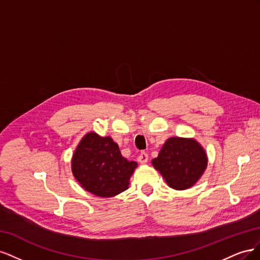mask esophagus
Masks as SVG:
<instances>
[{
	"label": "esophagus",
	"mask_w": 260,
	"mask_h": 260,
	"mask_svg": "<svg viewBox=\"0 0 260 260\" xmlns=\"http://www.w3.org/2000/svg\"><path fill=\"white\" fill-rule=\"evenodd\" d=\"M147 160H148V154H147V153L142 152V153H141V154L139 155V157H138V161H139V162L145 164V162H147Z\"/></svg>",
	"instance_id": "1"
}]
</instances>
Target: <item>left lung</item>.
<instances>
[{"mask_svg":"<svg viewBox=\"0 0 260 260\" xmlns=\"http://www.w3.org/2000/svg\"><path fill=\"white\" fill-rule=\"evenodd\" d=\"M152 162L170 187L185 190L205 171L207 156L195 140L175 137L166 141Z\"/></svg>","mask_w":260,"mask_h":260,"instance_id":"obj_1","label":"left lung"}]
</instances>
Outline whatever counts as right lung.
Listing matches in <instances>:
<instances>
[{
	"label": "right lung",
	"instance_id": "1",
	"mask_svg": "<svg viewBox=\"0 0 260 260\" xmlns=\"http://www.w3.org/2000/svg\"><path fill=\"white\" fill-rule=\"evenodd\" d=\"M136 167V161L122 157L112 138H102L93 132L82 139L72 161L77 181L101 198H111L127 190Z\"/></svg>",
	"mask_w": 260,
	"mask_h": 260
}]
</instances>
